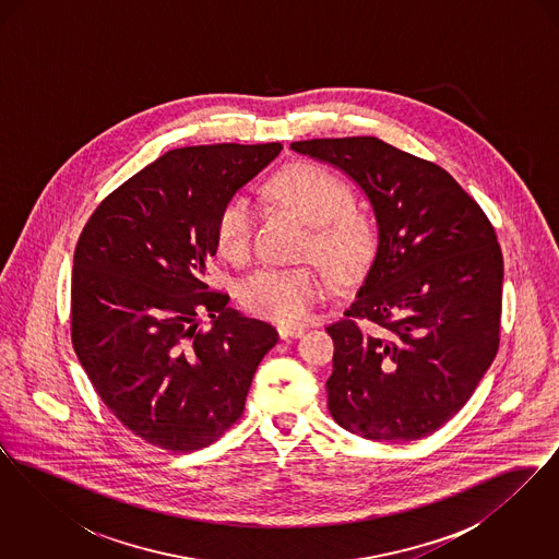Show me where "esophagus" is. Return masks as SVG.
Masks as SVG:
<instances>
[{
    "label": "esophagus",
    "instance_id": "34e87169",
    "mask_svg": "<svg viewBox=\"0 0 559 559\" xmlns=\"http://www.w3.org/2000/svg\"><path fill=\"white\" fill-rule=\"evenodd\" d=\"M304 326H292V324H281L278 326V335L281 340H293V337H301L304 335Z\"/></svg>",
    "mask_w": 559,
    "mask_h": 559
}]
</instances>
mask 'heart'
<instances>
[{
    "label": "heart",
    "mask_w": 559,
    "mask_h": 559,
    "mask_svg": "<svg viewBox=\"0 0 559 559\" xmlns=\"http://www.w3.org/2000/svg\"><path fill=\"white\" fill-rule=\"evenodd\" d=\"M270 192L276 201L310 224L306 253L314 255L337 278L362 272L374 249L371 222L354 212V194L342 178L314 163H295L278 171ZM255 210L245 194H235L222 207L215 228L219 253L240 264L251 253ZM329 292L326 276L317 267H260L240 283L242 306L281 324H297Z\"/></svg>",
    "instance_id": "heart-1"
}]
</instances>
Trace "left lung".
Wrapping results in <instances>:
<instances>
[{
  "label": "left lung",
  "instance_id": "obj_1",
  "mask_svg": "<svg viewBox=\"0 0 559 559\" xmlns=\"http://www.w3.org/2000/svg\"><path fill=\"white\" fill-rule=\"evenodd\" d=\"M292 148L340 167L377 219L371 267L344 319L326 326L335 344L329 411L369 440L429 436L472 399L499 349L503 253L495 228L447 169L379 138Z\"/></svg>",
  "mask_w": 559,
  "mask_h": 559
}]
</instances>
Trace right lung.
I'll list each match as a JSON object with an SVG mask.
<instances>
[{
	"instance_id": "1",
	"label": "right lung",
	"mask_w": 559,
	"mask_h": 559,
	"mask_svg": "<svg viewBox=\"0 0 559 559\" xmlns=\"http://www.w3.org/2000/svg\"><path fill=\"white\" fill-rule=\"evenodd\" d=\"M270 144L185 146L115 188L81 230L71 340L108 411L165 451L210 447L239 421L276 346L272 324L205 283L222 207L281 153ZM201 313L213 319L201 330Z\"/></svg>"
}]
</instances>
